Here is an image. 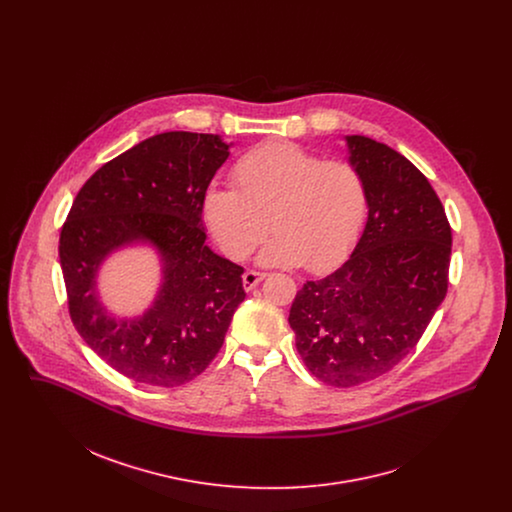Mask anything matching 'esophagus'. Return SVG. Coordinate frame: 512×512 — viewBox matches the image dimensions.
<instances>
[{"instance_id":"obj_1","label":"esophagus","mask_w":512,"mask_h":512,"mask_svg":"<svg viewBox=\"0 0 512 512\" xmlns=\"http://www.w3.org/2000/svg\"><path fill=\"white\" fill-rule=\"evenodd\" d=\"M267 278L265 272H257V270H247L244 274V290L251 292L259 282H263Z\"/></svg>"}]
</instances>
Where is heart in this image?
I'll list each match as a JSON object with an SVG mask.
<instances>
[{"label":"heart","mask_w":512,"mask_h":512,"mask_svg":"<svg viewBox=\"0 0 512 512\" xmlns=\"http://www.w3.org/2000/svg\"><path fill=\"white\" fill-rule=\"evenodd\" d=\"M235 188L203 195V219L222 251L242 261L276 236L259 263L326 272L353 251L368 213L366 184L351 163L320 157L292 142L253 147L232 169Z\"/></svg>","instance_id":"b5f03b06"}]
</instances>
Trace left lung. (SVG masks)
Wrapping results in <instances>:
<instances>
[{
  "label": "left lung",
  "mask_w": 512,
  "mask_h": 512,
  "mask_svg": "<svg viewBox=\"0 0 512 512\" xmlns=\"http://www.w3.org/2000/svg\"><path fill=\"white\" fill-rule=\"evenodd\" d=\"M368 220L351 257L297 292L295 347L320 382L353 388L399 365L428 328L449 284L451 226L428 178L399 151L347 136Z\"/></svg>",
  "instance_id": "left-lung-1"
}]
</instances>
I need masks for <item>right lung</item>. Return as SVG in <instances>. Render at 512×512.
<instances>
[{"instance_id":"right-lung-1","label":"right lung","mask_w":512,"mask_h":512,"mask_svg":"<svg viewBox=\"0 0 512 512\" xmlns=\"http://www.w3.org/2000/svg\"><path fill=\"white\" fill-rule=\"evenodd\" d=\"M217 134L163 132L121 153L80 188L61 228L59 263L74 328L122 376L157 388L199 376L245 299L244 268L205 244L203 195L228 159ZM147 241L164 259V284L138 319L111 318L95 276L122 244Z\"/></svg>"}]
</instances>
